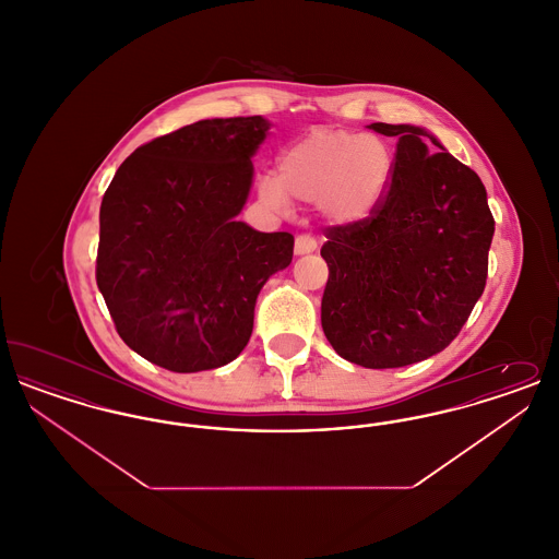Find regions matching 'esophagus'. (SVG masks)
Returning a JSON list of instances; mask_svg holds the SVG:
<instances>
[{
	"mask_svg": "<svg viewBox=\"0 0 559 559\" xmlns=\"http://www.w3.org/2000/svg\"><path fill=\"white\" fill-rule=\"evenodd\" d=\"M317 251V239L312 235H299L295 239V253L304 255V253H312Z\"/></svg>",
	"mask_w": 559,
	"mask_h": 559,
	"instance_id": "obj_1",
	"label": "esophagus"
}]
</instances>
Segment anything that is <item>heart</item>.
Here are the masks:
<instances>
[{"label":"heart","instance_id":"1","mask_svg":"<svg viewBox=\"0 0 559 559\" xmlns=\"http://www.w3.org/2000/svg\"><path fill=\"white\" fill-rule=\"evenodd\" d=\"M394 165L390 142L377 133L319 128L285 151L278 178L260 180V199L287 210L293 197L319 205L333 224H360L385 199Z\"/></svg>","mask_w":559,"mask_h":559}]
</instances>
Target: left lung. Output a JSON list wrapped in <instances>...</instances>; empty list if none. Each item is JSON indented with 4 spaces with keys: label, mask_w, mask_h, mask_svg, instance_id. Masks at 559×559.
<instances>
[{
    "label": "left lung",
    "mask_w": 559,
    "mask_h": 559,
    "mask_svg": "<svg viewBox=\"0 0 559 559\" xmlns=\"http://www.w3.org/2000/svg\"><path fill=\"white\" fill-rule=\"evenodd\" d=\"M369 128L399 138L394 180L371 217L326 228L320 322L342 358L399 369L442 352L469 319L486 287L495 217L478 174L424 128Z\"/></svg>",
    "instance_id": "1"
}]
</instances>
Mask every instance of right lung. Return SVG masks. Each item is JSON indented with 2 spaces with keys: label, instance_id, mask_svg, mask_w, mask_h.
<instances>
[{
  "label": "right lung",
  "instance_id": "obj_1",
  "mask_svg": "<svg viewBox=\"0 0 559 559\" xmlns=\"http://www.w3.org/2000/svg\"><path fill=\"white\" fill-rule=\"evenodd\" d=\"M264 117L203 119L135 148L100 205L96 283L119 337L174 372L233 362L293 235L237 222Z\"/></svg>",
  "mask_w": 559,
  "mask_h": 559
}]
</instances>
